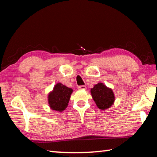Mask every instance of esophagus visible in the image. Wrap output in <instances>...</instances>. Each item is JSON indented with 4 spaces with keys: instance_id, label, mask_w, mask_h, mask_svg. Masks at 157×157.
<instances>
[{
    "instance_id": "34e87169",
    "label": "esophagus",
    "mask_w": 157,
    "mask_h": 157,
    "mask_svg": "<svg viewBox=\"0 0 157 157\" xmlns=\"http://www.w3.org/2000/svg\"><path fill=\"white\" fill-rule=\"evenodd\" d=\"M78 90H86V86H78Z\"/></svg>"
}]
</instances>
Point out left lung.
<instances>
[{
	"label": "left lung",
	"instance_id": "obj_1",
	"mask_svg": "<svg viewBox=\"0 0 157 157\" xmlns=\"http://www.w3.org/2000/svg\"><path fill=\"white\" fill-rule=\"evenodd\" d=\"M90 92L96 106L101 110L110 108L115 101V95L113 90L102 83L96 84L94 88H91Z\"/></svg>",
	"mask_w": 157,
	"mask_h": 157
}]
</instances>
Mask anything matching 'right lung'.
I'll use <instances>...</instances> for the list:
<instances>
[{
    "mask_svg": "<svg viewBox=\"0 0 157 157\" xmlns=\"http://www.w3.org/2000/svg\"><path fill=\"white\" fill-rule=\"evenodd\" d=\"M73 90L63 85L56 84L53 90L48 94V101L50 107L54 111L61 112L67 108Z\"/></svg>",
    "mask_w": 157,
    "mask_h": 157,
    "instance_id": "obj_1",
    "label": "right lung"
}]
</instances>
